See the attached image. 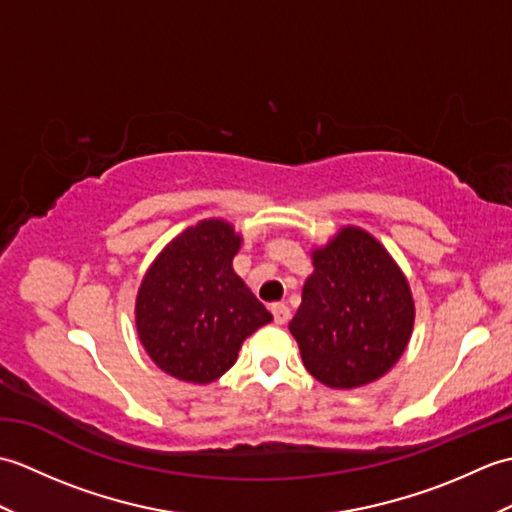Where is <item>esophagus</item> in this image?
I'll return each mask as SVG.
<instances>
[{"label":"esophagus","mask_w":512,"mask_h":512,"mask_svg":"<svg viewBox=\"0 0 512 512\" xmlns=\"http://www.w3.org/2000/svg\"><path fill=\"white\" fill-rule=\"evenodd\" d=\"M270 310H273V317H275V323H277V325L288 323V319H290V308L286 306V303H273V306H270Z\"/></svg>","instance_id":"esophagus-1"}]
</instances>
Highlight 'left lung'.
Wrapping results in <instances>:
<instances>
[{
	"label": "left lung",
	"mask_w": 512,
	"mask_h": 512,
	"mask_svg": "<svg viewBox=\"0 0 512 512\" xmlns=\"http://www.w3.org/2000/svg\"><path fill=\"white\" fill-rule=\"evenodd\" d=\"M312 264L288 325L303 365L334 389L374 383L411 339L416 310L405 275L385 246L356 226L314 248Z\"/></svg>",
	"instance_id": "left-lung-1"
}]
</instances>
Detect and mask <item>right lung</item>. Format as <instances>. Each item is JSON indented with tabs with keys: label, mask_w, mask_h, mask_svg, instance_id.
<instances>
[{
	"label": "right lung",
	"mask_w": 512,
	"mask_h": 512,
	"mask_svg": "<svg viewBox=\"0 0 512 512\" xmlns=\"http://www.w3.org/2000/svg\"><path fill=\"white\" fill-rule=\"evenodd\" d=\"M242 235L224 220H202L162 248L136 297V330L162 372L206 385L237 361L246 336L273 321L235 275Z\"/></svg>",
	"instance_id": "obj_1"
}]
</instances>
